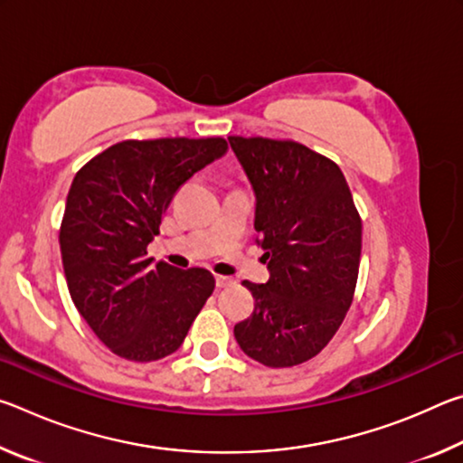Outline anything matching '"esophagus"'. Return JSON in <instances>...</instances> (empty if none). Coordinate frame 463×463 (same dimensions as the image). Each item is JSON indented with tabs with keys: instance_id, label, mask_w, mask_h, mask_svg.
<instances>
[{
	"instance_id": "1",
	"label": "esophagus",
	"mask_w": 463,
	"mask_h": 463,
	"mask_svg": "<svg viewBox=\"0 0 463 463\" xmlns=\"http://www.w3.org/2000/svg\"><path fill=\"white\" fill-rule=\"evenodd\" d=\"M231 284H234V281H232L231 278L216 276V286H218V288H226V286H231Z\"/></svg>"
}]
</instances>
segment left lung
I'll list each match as a JSON object with an SVG mask.
<instances>
[{
  "label": "left lung",
  "mask_w": 463,
  "mask_h": 463,
  "mask_svg": "<svg viewBox=\"0 0 463 463\" xmlns=\"http://www.w3.org/2000/svg\"><path fill=\"white\" fill-rule=\"evenodd\" d=\"M255 190L269 281H242L255 298L234 325L245 354L268 367H294L323 351L354 302L362 216L343 171L289 138L229 137Z\"/></svg>",
  "instance_id": "left-lung-1"
}]
</instances>
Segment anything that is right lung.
<instances>
[{"label": "right lung", "mask_w": 463, "mask_h": 463, "mask_svg": "<svg viewBox=\"0 0 463 463\" xmlns=\"http://www.w3.org/2000/svg\"><path fill=\"white\" fill-rule=\"evenodd\" d=\"M226 151L222 137L128 138L77 171L59 245L71 300L114 355L156 362L174 354L214 276L146 255L171 200L195 171Z\"/></svg>", "instance_id": "right-lung-1"}]
</instances>
